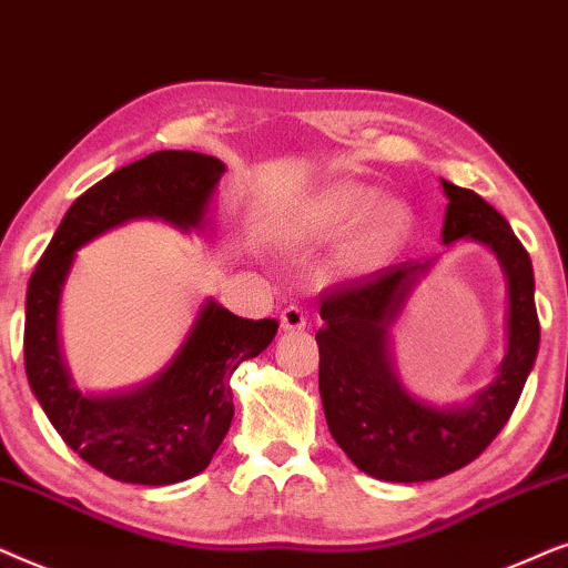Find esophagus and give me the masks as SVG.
<instances>
[{"mask_svg": "<svg viewBox=\"0 0 568 568\" xmlns=\"http://www.w3.org/2000/svg\"><path fill=\"white\" fill-rule=\"evenodd\" d=\"M280 327L285 332H296L306 327V312L301 306H288L280 314Z\"/></svg>", "mask_w": 568, "mask_h": 568, "instance_id": "obj_1", "label": "esophagus"}]
</instances>
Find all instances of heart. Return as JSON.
<instances>
[{
    "instance_id": "obj_1",
    "label": "heart",
    "mask_w": 568,
    "mask_h": 568,
    "mask_svg": "<svg viewBox=\"0 0 568 568\" xmlns=\"http://www.w3.org/2000/svg\"><path fill=\"white\" fill-rule=\"evenodd\" d=\"M355 252L374 254L397 236L403 225V207L392 200H376L372 189L358 184H337L314 196L298 215V231L308 239H327L345 233L357 221Z\"/></svg>"
}]
</instances>
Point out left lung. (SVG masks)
Listing matches in <instances>:
<instances>
[{"label":"left lung","instance_id":"obj_1","mask_svg":"<svg viewBox=\"0 0 568 568\" xmlns=\"http://www.w3.org/2000/svg\"><path fill=\"white\" fill-rule=\"evenodd\" d=\"M449 205L442 244L488 246L506 280V351L494 382L463 405L438 407L403 387L392 361V327L434 260L399 262L324 291L320 395L329 434L376 480L423 483L470 465L506 426L540 345L530 254L511 225L470 189L444 181Z\"/></svg>","mask_w":568,"mask_h":568}]
</instances>
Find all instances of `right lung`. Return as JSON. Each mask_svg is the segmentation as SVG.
I'll return each instance as SVG.
<instances>
[{
	"instance_id": "1",
	"label": "right lung",
	"mask_w": 568,
	"mask_h": 568,
	"mask_svg": "<svg viewBox=\"0 0 568 568\" xmlns=\"http://www.w3.org/2000/svg\"><path fill=\"white\" fill-rule=\"evenodd\" d=\"M223 161L161 150L113 171L74 200L28 283L26 374L67 447L121 483L171 486L210 465L233 420L231 376L275 339V320H244L207 298L184 343L153 379L109 395H82L59 343V306L74 252L138 217L202 231Z\"/></svg>"
}]
</instances>
